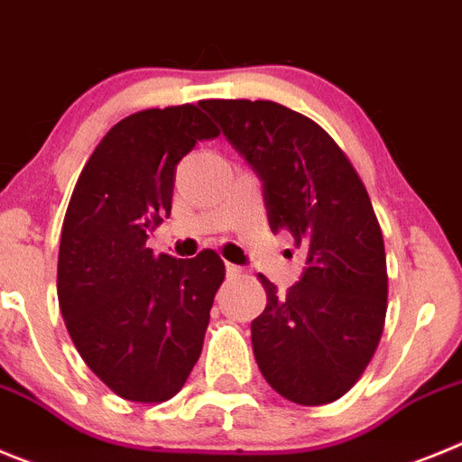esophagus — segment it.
<instances>
[{
    "label": "esophagus",
    "instance_id": "esophagus-1",
    "mask_svg": "<svg viewBox=\"0 0 462 462\" xmlns=\"http://www.w3.org/2000/svg\"><path fill=\"white\" fill-rule=\"evenodd\" d=\"M226 272H227V276H230V278L241 276V267H236V264H230V262L226 264Z\"/></svg>",
    "mask_w": 462,
    "mask_h": 462
}]
</instances>
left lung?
Masks as SVG:
<instances>
[{"mask_svg": "<svg viewBox=\"0 0 462 462\" xmlns=\"http://www.w3.org/2000/svg\"><path fill=\"white\" fill-rule=\"evenodd\" d=\"M202 107L264 181L269 226L306 253L285 294L267 276L253 319L262 375L288 401L327 405L371 364L386 318L384 239L355 165L329 133L273 101L209 98Z\"/></svg>", "mask_w": 462, "mask_h": 462, "instance_id": "obj_1", "label": "left lung"}]
</instances>
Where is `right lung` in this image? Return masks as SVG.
I'll list each match as a JSON object with an SVG mask.
<instances>
[{
  "mask_svg": "<svg viewBox=\"0 0 462 462\" xmlns=\"http://www.w3.org/2000/svg\"><path fill=\"white\" fill-rule=\"evenodd\" d=\"M202 103L128 115L82 168L61 226L57 297L91 373L133 402L170 401L200 359L226 278L211 248L156 255L147 236L172 209L177 163L218 135Z\"/></svg>",
  "mask_w": 462,
  "mask_h": 462,
  "instance_id": "1",
  "label": "right lung"
}]
</instances>
